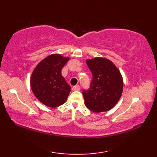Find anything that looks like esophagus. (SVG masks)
<instances>
[{"instance_id": "obj_1", "label": "esophagus", "mask_w": 157, "mask_h": 157, "mask_svg": "<svg viewBox=\"0 0 157 157\" xmlns=\"http://www.w3.org/2000/svg\"><path fill=\"white\" fill-rule=\"evenodd\" d=\"M72 90L74 91H79L80 90V86L79 85H75L72 88Z\"/></svg>"}]
</instances>
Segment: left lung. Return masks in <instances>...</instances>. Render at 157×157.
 <instances>
[{
    "instance_id": "1",
    "label": "left lung",
    "mask_w": 157,
    "mask_h": 157,
    "mask_svg": "<svg viewBox=\"0 0 157 157\" xmlns=\"http://www.w3.org/2000/svg\"><path fill=\"white\" fill-rule=\"evenodd\" d=\"M86 63L92 74L90 88L83 90L84 104L95 113L107 111L114 107L121 98L123 82L122 75L110 60L96 57Z\"/></svg>"
}]
</instances>
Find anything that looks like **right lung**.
I'll list each match as a JSON object with an SVG mask.
<instances>
[{
  "label": "right lung",
  "instance_id": "1",
  "mask_svg": "<svg viewBox=\"0 0 157 157\" xmlns=\"http://www.w3.org/2000/svg\"><path fill=\"white\" fill-rule=\"evenodd\" d=\"M69 59L59 54L51 55L40 62L32 72V90L38 101L49 107L64 104L71 91L61 75V69Z\"/></svg>",
  "mask_w": 157,
  "mask_h": 157
}]
</instances>
